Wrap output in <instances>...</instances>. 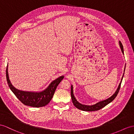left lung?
Returning <instances> with one entry per match:
<instances>
[{
    "instance_id": "obj_1",
    "label": "left lung",
    "mask_w": 134,
    "mask_h": 134,
    "mask_svg": "<svg viewBox=\"0 0 134 134\" xmlns=\"http://www.w3.org/2000/svg\"><path fill=\"white\" fill-rule=\"evenodd\" d=\"M119 44L120 49H121L122 53L124 54L123 45L122 44V42H120V41H119ZM125 68H126V65H125V70H124V73H125ZM124 74H125V73H123V76L122 77L121 81H120V82L119 84V86H118V88H117V89L115 91V92L111 96L109 97V98H107V99H105L103 100L99 101V102H97L95 104H94V105H83V104H81L80 102H78V101H77V100L76 98V97H75L74 96L73 87V85H71V100H72L73 105H74L75 107H76V108L80 109L81 110L85 111H97V110H99L102 108H103V107H104L107 105H108L109 103H110V102H111L115 98V97H116L117 94H118L119 91L120 87V85H121V83H122V81L123 80Z\"/></svg>"
}]
</instances>
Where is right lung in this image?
Segmentation results:
<instances>
[{
	"instance_id": "1",
	"label": "right lung",
	"mask_w": 134,
	"mask_h": 134,
	"mask_svg": "<svg viewBox=\"0 0 134 134\" xmlns=\"http://www.w3.org/2000/svg\"><path fill=\"white\" fill-rule=\"evenodd\" d=\"M6 78H7L9 87L16 97L24 105L34 107H40L45 106L50 102L58 85L64 79V76H61L56 78V80L52 81L45 90L37 92H27V91H23L16 89L12 85L9 79L8 65L6 69Z\"/></svg>"
}]
</instances>
